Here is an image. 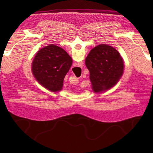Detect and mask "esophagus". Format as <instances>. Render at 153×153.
<instances>
[{"label":"esophagus","mask_w":153,"mask_h":153,"mask_svg":"<svg viewBox=\"0 0 153 153\" xmlns=\"http://www.w3.org/2000/svg\"><path fill=\"white\" fill-rule=\"evenodd\" d=\"M72 81H76V83H77V82H78V80H72Z\"/></svg>","instance_id":"34e87169"}]
</instances>
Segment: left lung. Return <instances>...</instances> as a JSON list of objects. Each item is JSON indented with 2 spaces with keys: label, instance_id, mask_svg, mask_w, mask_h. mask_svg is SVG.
I'll use <instances>...</instances> for the list:
<instances>
[{
  "label": "left lung",
  "instance_id": "1",
  "mask_svg": "<svg viewBox=\"0 0 153 153\" xmlns=\"http://www.w3.org/2000/svg\"><path fill=\"white\" fill-rule=\"evenodd\" d=\"M85 63L90 71L92 90L96 93L113 88L123 73V61L120 53L112 46L104 44L90 51Z\"/></svg>",
  "mask_w": 153,
  "mask_h": 153
}]
</instances>
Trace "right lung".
<instances>
[{"label":"right lung","instance_id":"obj_1","mask_svg":"<svg viewBox=\"0 0 153 153\" xmlns=\"http://www.w3.org/2000/svg\"><path fill=\"white\" fill-rule=\"evenodd\" d=\"M72 65L67 52L55 45H49L38 52L32 62V73L40 84L51 92L62 89L63 79Z\"/></svg>","mask_w":153,"mask_h":153}]
</instances>
